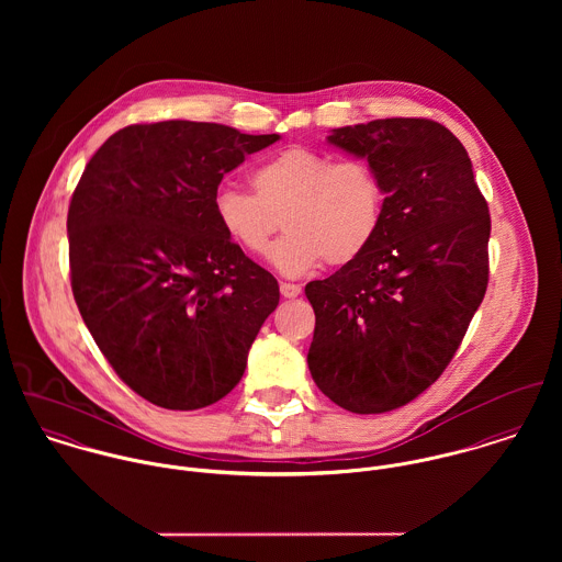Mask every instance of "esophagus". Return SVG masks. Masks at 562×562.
Here are the masks:
<instances>
[{
	"label": "esophagus",
	"mask_w": 562,
	"mask_h": 562,
	"mask_svg": "<svg viewBox=\"0 0 562 562\" xmlns=\"http://www.w3.org/2000/svg\"><path fill=\"white\" fill-rule=\"evenodd\" d=\"M279 288H281L283 299H296L301 294V285H296V283H281Z\"/></svg>",
	"instance_id": "34e87169"
}]
</instances>
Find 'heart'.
<instances>
[{
    "mask_svg": "<svg viewBox=\"0 0 562 562\" xmlns=\"http://www.w3.org/2000/svg\"><path fill=\"white\" fill-rule=\"evenodd\" d=\"M250 183L252 192L221 183L212 196L214 214L252 255L270 246L283 223L288 236L272 246L270 261L285 277H301L322 261L333 268L352 263L383 223L385 190L368 161H333L316 149L290 147L259 164Z\"/></svg>",
    "mask_w": 562,
    "mask_h": 562,
    "instance_id": "b5f03b06",
    "label": "heart"
}]
</instances>
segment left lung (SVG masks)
Instances as JSON below:
<instances>
[{
	"mask_svg": "<svg viewBox=\"0 0 562 562\" xmlns=\"http://www.w3.org/2000/svg\"><path fill=\"white\" fill-rule=\"evenodd\" d=\"M326 140L368 160L385 210L359 259L305 285L316 312L307 363L341 408L385 413L441 376L481 307L488 207L465 147L441 123L379 119Z\"/></svg>",
	"mask_w": 562,
	"mask_h": 562,
	"instance_id": "8db88e82",
	"label": "left lung"
}]
</instances>
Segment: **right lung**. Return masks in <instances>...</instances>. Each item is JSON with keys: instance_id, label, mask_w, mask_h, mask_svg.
<instances>
[{"instance_id": "right-lung-1", "label": "right lung", "mask_w": 562, "mask_h": 562, "mask_svg": "<svg viewBox=\"0 0 562 562\" xmlns=\"http://www.w3.org/2000/svg\"><path fill=\"white\" fill-rule=\"evenodd\" d=\"M279 134L161 121L110 136L67 218L71 288L99 350L138 396L194 411L240 383L277 279L223 232L212 196Z\"/></svg>"}]
</instances>
